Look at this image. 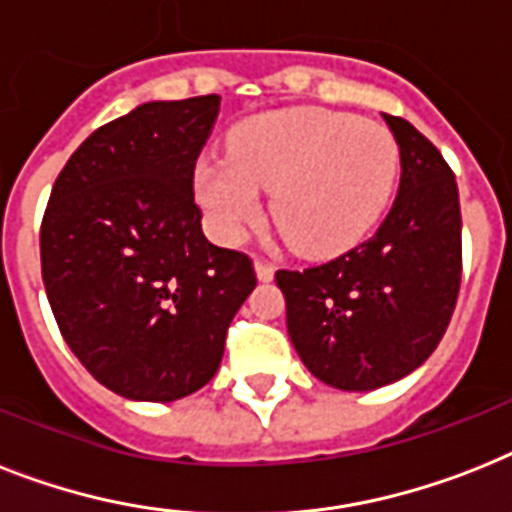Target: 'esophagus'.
I'll return each instance as SVG.
<instances>
[{"mask_svg": "<svg viewBox=\"0 0 512 512\" xmlns=\"http://www.w3.org/2000/svg\"><path fill=\"white\" fill-rule=\"evenodd\" d=\"M255 273L260 281H273V273H276V268L270 263H265V260H255Z\"/></svg>", "mask_w": 512, "mask_h": 512, "instance_id": "34e87169", "label": "esophagus"}]
</instances>
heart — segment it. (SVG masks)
<instances>
[{"label": "heart", "mask_w": 512, "mask_h": 512, "mask_svg": "<svg viewBox=\"0 0 512 512\" xmlns=\"http://www.w3.org/2000/svg\"><path fill=\"white\" fill-rule=\"evenodd\" d=\"M400 147L389 128L350 112L292 107L244 120L228 157L194 173L199 205L223 242L263 215L260 191L286 242L310 257L339 255L376 226L394 194Z\"/></svg>", "instance_id": "1"}]
</instances>
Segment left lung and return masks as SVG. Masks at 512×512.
I'll return each instance as SVG.
<instances>
[{"label":"left lung","instance_id":"obj_1","mask_svg":"<svg viewBox=\"0 0 512 512\" xmlns=\"http://www.w3.org/2000/svg\"><path fill=\"white\" fill-rule=\"evenodd\" d=\"M400 147V189L368 242L331 263L278 270L286 328L323 384L371 392L429 360L460 289V199L439 149L407 120L384 115Z\"/></svg>","mask_w":512,"mask_h":512}]
</instances>
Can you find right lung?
<instances>
[{"instance_id":"obj_1","label":"right lung","mask_w":512,"mask_h":512,"mask_svg":"<svg viewBox=\"0 0 512 512\" xmlns=\"http://www.w3.org/2000/svg\"><path fill=\"white\" fill-rule=\"evenodd\" d=\"M218 110V94L147 102L97 128L44 213L54 321L83 368L128 400L202 389L257 284L247 255L207 242L194 205V165Z\"/></svg>"}]
</instances>
